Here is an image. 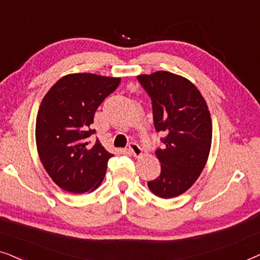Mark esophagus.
I'll use <instances>...</instances> for the list:
<instances>
[{"label": "esophagus", "mask_w": 260, "mask_h": 260, "mask_svg": "<svg viewBox=\"0 0 260 260\" xmlns=\"http://www.w3.org/2000/svg\"><path fill=\"white\" fill-rule=\"evenodd\" d=\"M129 151L133 154L135 157H140V156L142 155V149L140 145H138L137 143H135V142H131V143L129 144Z\"/></svg>", "instance_id": "esophagus-1"}]
</instances>
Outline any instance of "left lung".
Returning a JSON list of instances; mask_svg holds the SVG:
<instances>
[{
  "label": "left lung",
  "instance_id": "left-lung-1",
  "mask_svg": "<svg viewBox=\"0 0 260 260\" xmlns=\"http://www.w3.org/2000/svg\"><path fill=\"white\" fill-rule=\"evenodd\" d=\"M137 78L151 98L155 129L166 135L165 147L155 152L161 175L149 181L148 187L158 198L179 197L200 176L211 151L207 103L197 86L179 74L157 71Z\"/></svg>",
  "mask_w": 260,
  "mask_h": 260
}]
</instances>
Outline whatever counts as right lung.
I'll return each instance as SVG.
<instances>
[{"label":"right lung","instance_id":"right-lung-1","mask_svg":"<svg viewBox=\"0 0 260 260\" xmlns=\"http://www.w3.org/2000/svg\"><path fill=\"white\" fill-rule=\"evenodd\" d=\"M120 78L72 73L60 78L42 99L35 140L39 157L51 179L74 194L93 191L104 180L112 154L88 137L94 112L118 87Z\"/></svg>","mask_w":260,"mask_h":260}]
</instances>
